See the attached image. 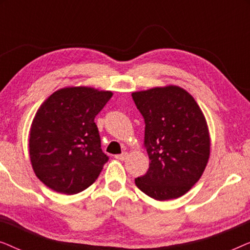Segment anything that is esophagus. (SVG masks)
<instances>
[{"mask_svg":"<svg viewBox=\"0 0 250 250\" xmlns=\"http://www.w3.org/2000/svg\"><path fill=\"white\" fill-rule=\"evenodd\" d=\"M127 156H128V153L126 152V151H124V152H122L121 155H116L115 158L118 159V160H125L126 158H127Z\"/></svg>","mask_w":250,"mask_h":250,"instance_id":"obj_1","label":"esophagus"}]
</instances>
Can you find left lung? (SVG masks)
Masks as SVG:
<instances>
[{
    "instance_id": "obj_1",
    "label": "left lung",
    "mask_w": 250,
    "mask_h": 250,
    "mask_svg": "<svg viewBox=\"0 0 250 250\" xmlns=\"http://www.w3.org/2000/svg\"><path fill=\"white\" fill-rule=\"evenodd\" d=\"M145 118V148L149 169L135 179L153 199H175L187 193L203 175L210 155L206 118L192 95L176 85L133 92Z\"/></svg>"
}]
</instances>
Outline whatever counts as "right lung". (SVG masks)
<instances>
[{
	"label": "right lung",
	"mask_w": 250,
	"mask_h": 250,
	"mask_svg": "<svg viewBox=\"0 0 250 250\" xmlns=\"http://www.w3.org/2000/svg\"><path fill=\"white\" fill-rule=\"evenodd\" d=\"M112 92L88 86L60 88L41 104L29 131V157L41 182L76 194L98 179L108 156L102 152L94 118Z\"/></svg>",
	"instance_id": "add662e5"
}]
</instances>
